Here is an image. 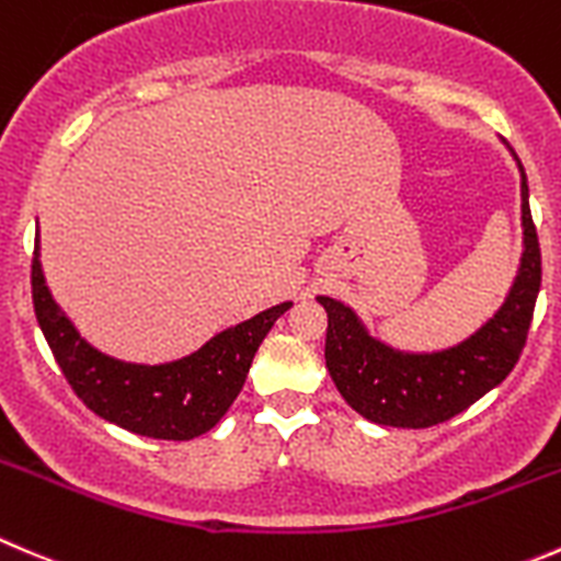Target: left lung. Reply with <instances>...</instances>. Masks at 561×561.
<instances>
[{
	"mask_svg": "<svg viewBox=\"0 0 561 561\" xmlns=\"http://www.w3.org/2000/svg\"><path fill=\"white\" fill-rule=\"evenodd\" d=\"M515 156V153H513ZM520 167V161H518ZM524 199V257L504 307L458 347L442 353H400L373 340L345 304L320 296L325 329V367L353 411L375 425L433 427L474 405L502 383L526 345L542 265L537 227L529 210V186L520 167Z\"/></svg>",
	"mask_w": 561,
	"mask_h": 561,
	"instance_id": "obj_1",
	"label": "left lung"
}]
</instances>
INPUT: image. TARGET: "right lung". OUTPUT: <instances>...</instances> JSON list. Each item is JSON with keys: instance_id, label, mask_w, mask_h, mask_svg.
Wrapping results in <instances>:
<instances>
[{"instance_id": "right-lung-1", "label": "right lung", "mask_w": 561, "mask_h": 561, "mask_svg": "<svg viewBox=\"0 0 561 561\" xmlns=\"http://www.w3.org/2000/svg\"><path fill=\"white\" fill-rule=\"evenodd\" d=\"M32 304L43 336L65 380L98 416L136 436L188 442L219 422L243 389L260 342L290 301L254 314L247 323L216 334L208 345L172 364H125L87 345L59 312L43 282L41 260L32 257Z\"/></svg>"}]
</instances>
